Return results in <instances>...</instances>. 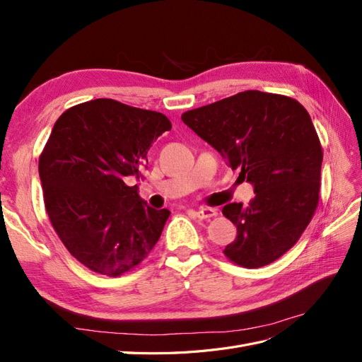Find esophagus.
Returning <instances> with one entry per match:
<instances>
[{"mask_svg":"<svg viewBox=\"0 0 362 362\" xmlns=\"http://www.w3.org/2000/svg\"><path fill=\"white\" fill-rule=\"evenodd\" d=\"M194 214H196V217L201 218V221H208V218L214 217L217 213H216V210H213V208H199V210Z\"/></svg>","mask_w":362,"mask_h":362,"instance_id":"34e87169","label":"esophagus"}]
</instances>
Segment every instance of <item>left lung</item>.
<instances>
[{
    "mask_svg": "<svg viewBox=\"0 0 362 362\" xmlns=\"http://www.w3.org/2000/svg\"><path fill=\"white\" fill-rule=\"evenodd\" d=\"M181 119L254 185L247 206H223V216L237 226L225 257L246 269L282 257L319 205L323 151L305 107L290 96L246 90Z\"/></svg>",
    "mask_w": 362,
    "mask_h": 362,
    "instance_id": "obj_1",
    "label": "left lung"
}]
</instances>
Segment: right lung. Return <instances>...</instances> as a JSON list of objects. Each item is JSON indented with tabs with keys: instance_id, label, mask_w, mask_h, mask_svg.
Wrapping results in <instances>:
<instances>
[{
	"instance_id": "add662e5",
	"label": "right lung",
	"mask_w": 362,
	"mask_h": 362,
	"mask_svg": "<svg viewBox=\"0 0 362 362\" xmlns=\"http://www.w3.org/2000/svg\"><path fill=\"white\" fill-rule=\"evenodd\" d=\"M172 128L158 112L100 98L68 108L39 157L54 231L83 266L105 276L133 270L156 246L170 211L140 198L151 145Z\"/></svg>"
}]
</instances>
